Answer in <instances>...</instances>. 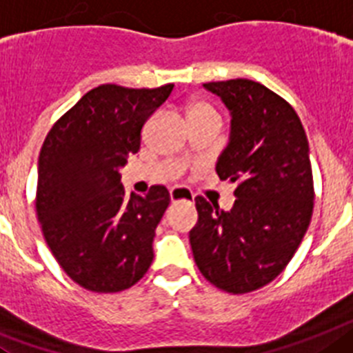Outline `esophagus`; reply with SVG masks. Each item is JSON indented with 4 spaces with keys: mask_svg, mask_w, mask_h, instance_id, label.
I'll return each mask as SVG.
<instances>
[{
    "mask_svg": "<svg viewBox=\"0 0 353 353\" xmlns=\"http://www.w3.org/2000/svg\"><path fill=\"white\" fill-rule=\"evenodd\" d=\"M170 201H186V202H194V194L190 192L188 188H183V186H174L170 188Z\"/></svg>",
    "mask_w": 353,
    "mask_h": 353,
    "instance_id": "esophagus-1",
    "label": "esophagus"
}]
</instances>
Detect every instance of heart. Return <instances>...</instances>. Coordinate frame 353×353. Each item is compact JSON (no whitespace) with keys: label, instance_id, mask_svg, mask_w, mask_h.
<instances>
[{"label":"heart","instance_id":"1","mask_svg":"<svg viewBox=\"0 0 353 353\" xmlns=\"http://www.w3.org/2000/svg\"><path fill=\"white\" fill-rule=\"evenodd\" d=\"M211 113H214V110L211 108L210 104L204 103V101L194 99L190 101L188 106H186V115H188L190 121H192V119L202 117V115H211Z\"/></svg>","mask_w":353,"mask_h":353}]
</instances>
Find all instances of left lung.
<instances>
[{
  "label": "left lung",
  "instance_id": "8db88e82",
  "mask_svg": "<svg viewBox=\"0 0 353 353\" xmlns=\"http://www.w3.org/2000/svg\"><path fill=\"white\" fill-rule=\"evenodd\" d=\"M204 88L231 112L216 174L236 183V201L223 211L195 197L199 220L190 245L201 274L240 295L272 283L307 231L314 201L309 143L291 104L265 85L238 78Z\"/></svg>",
  "mask_w": 353,
  "mask_h": 353
}]
</instances>
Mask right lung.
Masks as SVG:
<instances>
[{
	"label": "right lung",
	"instance_id": "1",
	"mask_svg": "<svg viewBox=\"0 0 353 353\" xmlns=\"http://www.w3.org/2000/svg\"><path fill=\"white\" fill-rule=\"evenodd\" d=\"M174 85H101L54 122L39 156L37 216L58 265L76 284L117 293L137 284L154 257L152 240L168 190L125 197L121 170Z\"/></svg>",
	"mask_w": 353,
	"mask_h": 353
}]
</instances>
